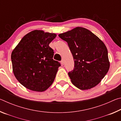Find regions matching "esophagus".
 <instances>
[{"instance_id":"34e87169","label":"esophagus","mask_w":121,"mask_h":121,"mask_svg":"<svg viewBox=\"0 0 121 121\" xmlns=\"http://www.w3.org/2000/svg\"><path fill=\"white\" fill-rule=\"evenodd\" d=\"M61 64L62 65H63V64H64V61H63V60H62L61 61Z\"/></svg>"}]
</instances>
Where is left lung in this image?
I'll list each match as a JSON object with an SVG mask.
<instances>
[{"label": "left lung", "instance_id": "8db88e82", "mask_svg": "<svg viewBox=\"0 0 121 121\" xmlns=\"http://www.w3.org/2000/svg\"><path fill=\"white\" fill-rule=\"evenodd\" d=\"M59 36L67 42L74 60V69L68 73L71 82L82 90L95 87L110 67L104 42L87 29L79 26Z\"/></svg>", "mask_w": 121, "mask_h": 121}]
</instances>
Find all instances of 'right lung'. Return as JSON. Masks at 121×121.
Returning a JSON list of instances; mask_svg holds the SVG:
<instances>
[{"label":"right lung","instance_id":"right-lung-1","mask_svg":"<svg viewBox=\"0 0 121 121\" xmlns=\"http://www.w3.org/2000/svg\"><path fill=\"white\" fill-rule=\"evenodd\" d=\"M56 34L35 30L26 35L12 51L14 75L21 84L31 91L43 92L52 84L61 65L53 60L49 44Z\"/></svg>","mask_w":121,"mask_h":121}]
</instances>
